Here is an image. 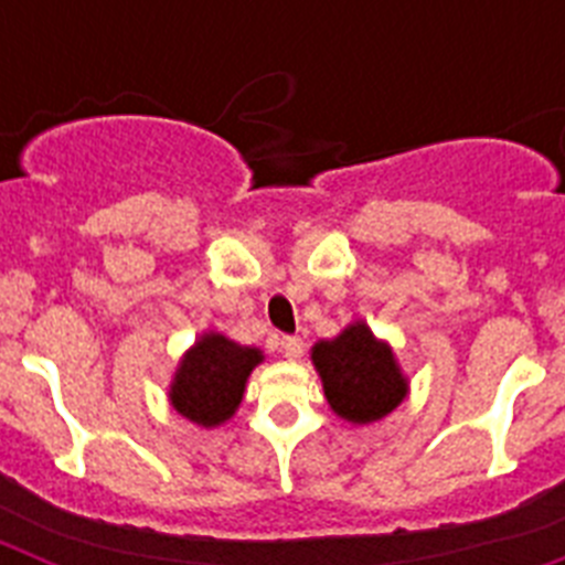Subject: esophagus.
Here are the masks:
<instances>
[{
  "label": "esophagus",
  "mask_w": 565,
  "mask_h": 565,
  "mask_svg": "<svg viewBox=\"0 0 565 565\" xmlns=\"http://www.w3.org/2000/svg\"><path fill=\"white\" fill-rule=\"evenodd\" d=\"M279 348H282L286 359L302 356V339H299V337H282V339H279Z\"/></svg>",
  "instance_id": "esophagus-1"
}]
</instances>
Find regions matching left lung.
<instances>
[{
	"mask_svg": "<svg viewBox=\"0 0 565 565\" xmlns=\"http://www.w3.org/2000/svg\"><path fill=\"white\" fill-rule=\"evenodd\" d=\"M311 362L331 411L351 424L379 422L411 393L393 348L362 319L333 339H319L311 348Z\"/></svg>",
	"mask_w": 565,
	"mask_h": 565,
	"instance_id": "obj_1",
	"label": "left lung"
}]
</instances>
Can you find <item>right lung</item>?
Here are the masks:
<instances>
[{"label":"right lung","instance_id":"obj_1","mask_svg":"<svg viewBox=\"0 0 565 565\" xmlns=\"http://www.w3.org/2000/svg\"><path fill=\"white\" fill-rule=\"evenodd\" d=\"M263 359L259 348L237 344L217 331L201 333L178 362L169 404L198 427H221L237 413L248 376Z\"/></svg>","mask_w":565,"mask_h":565}]
</instances>
